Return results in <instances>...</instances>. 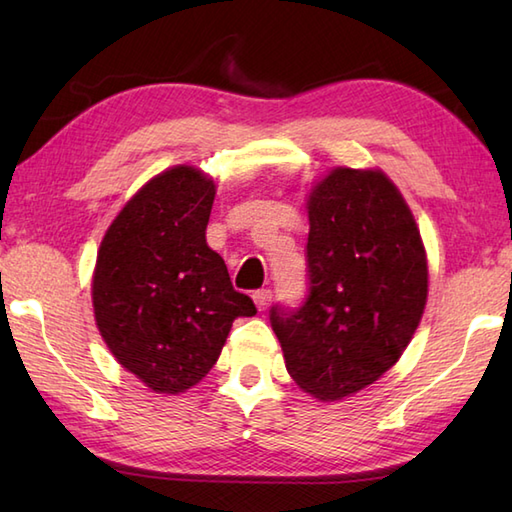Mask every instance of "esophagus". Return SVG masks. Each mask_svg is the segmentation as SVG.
<instances>
[{
	"instance_id": "1",
	"label": "esophagus",
	"mask_w": 512,
	"mask_h": 512,
	"mask_svg": "<svg viewBox=\"0 0 512 512\" xmlns=\"http://www.w3.org/2000/svg\"><path fill=\"white\" fill-rule=\"evenodd\" d=\"M253 299H255V306L259 310H266L270 306V301H273V290L262 288V290H255L253 292Z\"/></svg>"
}]
</instances>
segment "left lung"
<instances>
[{
    "mask_svg": "<svg viewBox=\"0 0 512 512\" xmlns=\"http://www.w3.org/2000/svg\"><path fill=\"white\" fill-rule=\"evenodd\" d=\"M308 217V297L270 308V325L295 383L332 402L396 365L422 319L429 270L416 220L383 171L332 169Z\"/></svg>",
    "mask_w": 512,
    "mask_h": 512,
    "instance_id": "obj_1",
    "label": "left lung"
}]
</instances>
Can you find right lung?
<instances>
[{
	"label": "right lung",
	"instance_id": "add662e5",
	"mask_svg": "<svg viewBox=\"0 0 512 512\" xmlns=\"http://www.w3.org/2000/svg\"><path fill=\"white\" fill-rule=\"evenodd\" d=\"M215 182L180 165L151 178L116 215L92 279L103 341L127 372L158 394H180L209 374L237 317V292L206 244Z\"/></svg>",
	"mask_w": 512,
	"mask_h": 512
}]
</instances>
